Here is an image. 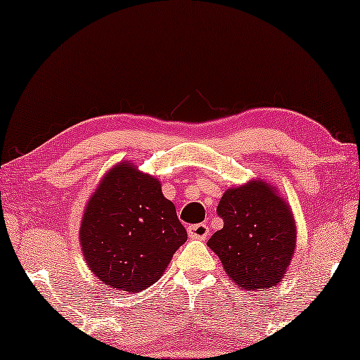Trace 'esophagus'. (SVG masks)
Returning <instances> with one entry per match:
<instances>
[{
    "instance_id": "1",
    "label": "esophagus",
    "mask_w": 360,
    "mask_h": 360,
    "mask_svg": "<svg viewBox=\"0 0 360 360\" xmlns=\"http://www.w3.org/2000/svg\"><path fill=\"white\" fill-rule=\"evenodd\" d=\"M188 236H190L191 239L204 240L209 236V226L205 225V223H199V225L188 226Z\"/></svg>"
}]
</instances>
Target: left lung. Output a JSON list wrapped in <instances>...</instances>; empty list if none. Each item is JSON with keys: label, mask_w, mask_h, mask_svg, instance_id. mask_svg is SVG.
Masks as SVG:
<instances>
[{"label": "left lung", "mask_w": 360, "mask_h": 360, "mask_svg": "<svg viewBox=\"0 0 360 360\" xmlns=\"http://www.w3.org/2000/svg\"><path fill=\"white\" fill-rule=\"evenodd\" d=\"M217 214L223 219V228L207 245L220 258L229 279L243 290L278 285L297 247L293 212L278 188L263 179L229 188Z\"/></svg>", "instance_id": "left-lung-1"}]
</instances>
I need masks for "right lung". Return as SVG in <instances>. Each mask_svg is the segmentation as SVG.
I'll use <instances>...</instances> for the list:
<instances>
[{"label": "right lung", "mask_w": 360, "mask_h": 360, "mask_svg": "<svg viewBox=\"0 0 360 360\" xmlns=\"http://www.w3.org/2000/svg\"><path fill=\"white\" fill-rule=\"evenodd\" d=\"M188 239L161 181L121 161L98 181L79 226L82 257L115 290L139 293L159 281Z\"/></svg>", "instance_id": "obj_1"}]
</instances>
